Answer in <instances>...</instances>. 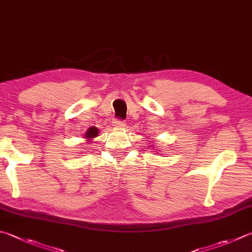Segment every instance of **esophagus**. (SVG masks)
<instances>
[{
	"label": "esophagus",
	"instance_id": "34e87169",
	"mask_svg": "<svg viewBox=\"0 0 252 252\" xmlns=\"http://www.w3.org/2000/svg\"><path fill=\"white\" fill-rule=\"evenodd\" d=\"M113 126L118 127V129H122V127H125V122L121 121V120H114L113 122Z\"/></svg>",
	"mask_w": 252,
	"mask_h": 252
}]
</instances>
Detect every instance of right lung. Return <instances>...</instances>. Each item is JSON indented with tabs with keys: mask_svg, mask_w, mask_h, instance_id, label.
I'll list each match as a JSON object with an SVG mask.
<instances>
[{
	"mask_svg": "<svg viewBox=\"0 0 252 252\" xmlns=\"http://www.w3.org/2000/svg\"><path fill=\"white\" fill-rule=\"evenodd\" d=\"M99 135V130H98V127H95V126H91V127H89L88 130L86 131V133H85V135H84V138L86 139V143H94V138H97V136Z\"/></svg>",
	"mask_w": 252,
	"mask_h": 252,
	"instance_id": "obj_1",
	"label": "right lung"
}]
</instances>
